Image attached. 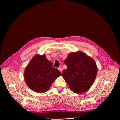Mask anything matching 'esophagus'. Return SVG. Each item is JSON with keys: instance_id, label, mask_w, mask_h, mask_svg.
<instances>
[{"instance_id": "34e87169", "label": "esophagus", "mask_w": 120, "mask_h": 120, "mask_svg": "<svg viewBox=\"0 0 120 120\" xmlns=\"http://www.w3.org/2000/svg\"><path fill=\"white\" fill-rule=\"evenodd\" d=\"M58 69H59V70L61 72H62V71H63V68H58Z\"/></svg>"}]
</instances>
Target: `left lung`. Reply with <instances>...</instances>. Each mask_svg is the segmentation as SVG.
<instances>
[{
	"label": "left lung",
	"mask_w": 120,
	"mask_h": 120,
	"mask_svg": "<svg viewBox=\"0 0 120 120\" xmlns=\"http://www.w3.org/2000/svg\"><path fill=\"white\" fill-rule=\"evenodd\" d=\"M67 68L63 77L74 93L82 94L92 86L96 78L98 68L95 61L81 51L71 52L64 60Z\"/></svg>",
	"instance_id": "8db88e82"
}]
</instances>
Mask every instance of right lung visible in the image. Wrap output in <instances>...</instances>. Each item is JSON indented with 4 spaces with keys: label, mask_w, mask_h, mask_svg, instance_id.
Returning <instances> with one entry per match:
<instances>
[{
    "label": "right lung",
    "mask_w": 120,
    "mask_h": 120,
    "mask_svg": "<svg viewBox=\"0 0 120 120\" xmlns=\"http://www.w3.org/2000/svg\"><path fill=\"white\" fill-rule=\"evenodd\" d=\"M60 75V71L52 67V63L45 54H35L24 71V81L28 88L41 94L48 91L54 81Z\"/></svg>",
    "instance_id": "obj_1"
}]
</instances>
